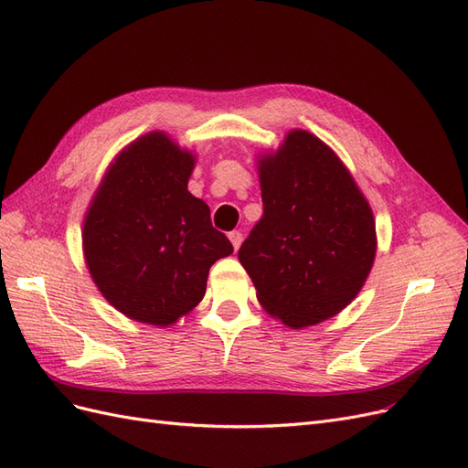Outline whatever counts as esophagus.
<instances>
[{
	"label": "esophagus",
	"instance_id": "obj_1",
	"mask_svg": "<svg viewBox=\"0 0 468 468\" xmlns=\"http://www.w3.org/2000/svg\"><path fill=\"white\" fill-rule=\"evenodd\" d=\"M229 238H230V242H232L234 250H238V248H239V244H242V232L234 230V232H230V234H229Z\"/></svg>",
	"mask_w": 468,
	"mask_h": 468
}]
</instances>
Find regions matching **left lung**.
<instances>
[{
    "label": "left lung",
    "instance_id": "obj_1",
    "mask_svg": "<svg viewBox=\"0 0 468 468\" xmlns=\"http://www.w3.org/2000/svg\"><path fill=\"white\" fill-rule=\"evenodd\" d=\"M263 217L238 260L269 314L292 330L335 316L375 261L373 210L332 148L291 131L258 162Z\"/></svg>",
    "mask_w": 468,
    "mask_h": 468
}]
</instances>
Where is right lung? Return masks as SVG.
<instances>
[{
	"mask_svg": "<svg viewBox=\"0 0 468 468\" xmlns=\"http://www.w3.org/2000/svg\"><path fill=\"white\" fill-rule=\"evenodd\" d=\"M193 167L195 155L165 133L140 136L111 164L83 220L93 282L140 324L186 316L203 301L210 265L234 251L187 189Z\"/></svg>",
	"mask_w": 468,
	"mask_h": 468,
	"instance_id": "1",
	"label": "right lung"
}]
</instances>
